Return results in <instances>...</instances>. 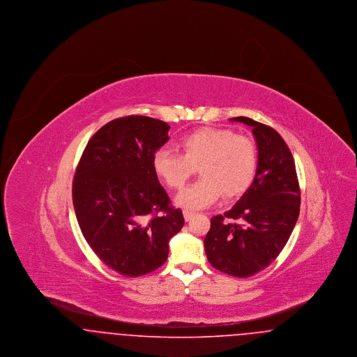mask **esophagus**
<instances>
[{
  "label": "esophagus",
  "instance_id": "1",
  "mask_svg": "<svg viewBox=\"0 0 357 357\" xmlns=\"http://www.w3.org/2000/svg\"><path fill=\"white\" fill-rule=\"evenodd\" d=\"M183 217H185V220L188 222L194 217V213L190 211V210H183Z\"/></svg>",
  "mask_w": 357,
  "mask_h": 357
}]
</instances>
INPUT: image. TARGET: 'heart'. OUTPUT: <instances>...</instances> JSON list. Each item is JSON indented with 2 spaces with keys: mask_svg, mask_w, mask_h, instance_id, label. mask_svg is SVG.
<instances>
[{
  "mask_svg": "<svg viewBox=\"0 0 357 357\" xmlns=\"http://www.w3.org/2000/svg\"><path fill=\"white\" fill-rule=\"evenodd\" d=\"M182 153L160 149L153 156L158 178L170 188H181L195 169L202 176L183 188L175 204L198 210L214 204L220 197L234 198L255 181L258 151L255 140L229 128H198L179 140Z\"/></svg>",
  "mask_w": 357,
  "mask_h": 357,
  "instance_id": "heart-1",
  "label": "heart"
}]
</instances>
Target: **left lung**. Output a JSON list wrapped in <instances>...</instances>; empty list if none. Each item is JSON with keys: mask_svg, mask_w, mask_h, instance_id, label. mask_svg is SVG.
<instances>
[{"mask_svg": "<svg viewBox=\"0 0 357 357\" xmlns=\"http://www.w3.org/2000/svg\"><path fill=\"white\" fill-rule=\"evenodd\" d=\"M231 121L252 127L258 167L252 186L237 204L211 218L204 252L220 272L246 278L268 268L281 253L298 220L301 197L294 159L281 135L250 118Z\"/></svg>", "mask_w": 357, "mask_h": 357, "instance_id": "1", "label": "left lung"}]
</instances>
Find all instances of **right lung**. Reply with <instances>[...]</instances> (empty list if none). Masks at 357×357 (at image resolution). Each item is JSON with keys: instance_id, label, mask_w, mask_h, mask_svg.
Listing matches in <instances>:
<instances>
[{"instance_id": "obj_1", "label": "right lung", "mask_w": 357, "mask_h": 357, "mask_svg": "<svg viewBox=\"0 0 357 357\" xmlns=\"http://www.w3.org/2000/svg\"><path fill=\"white\" fill-rule=\"evenodd\" d=\"M169 130L149 116L112 120L89 139L73 176V207L85 241L126 277L162 266L171 238L185 225L153 169Z\"/></svg>"}]
</instances>
